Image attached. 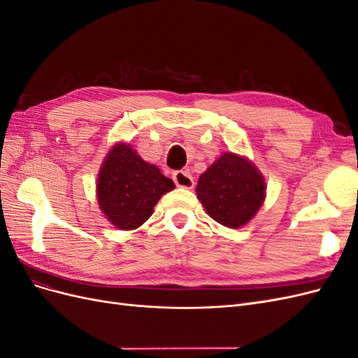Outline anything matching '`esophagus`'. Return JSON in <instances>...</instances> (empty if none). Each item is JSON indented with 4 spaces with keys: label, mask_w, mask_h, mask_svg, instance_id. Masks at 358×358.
Listing matches in <instances>:
<instances>
[{
    "label": "esophagus",
    "mask_w": 358,
    "mask_h": 358,
    "mask_svg": "<svg viewBox=\"0 0 358 358\" xmlns=\"http://www.w3.org/2000/svg\"><path fill=\"white\" fill-rule=\"evenodd\" d=\"M173 180H175V183L179 188L191 189L194 187V179L191 176V173L187 170H178L173 173Z\"/></svg>",
    "instance_id": "obj_1"
}]
</instances>
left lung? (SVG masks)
I'll return each instance as SVG.
<instances>
[{"mask_svg":"<svg viewBox=\"0 0 358 358\" xmlns=\"http://www.w3.org/2000/svg\"><path fill=\"white\" fill-rule=\"evenodd\" d=\"M196 191L212 220L241 229L263 206L266 182L251 161L227 152L200 175Z\"/></svg>","mask_w":358,"mask_h":358,"instance_id":"obj_1","label":"left lung"}]
</instances>
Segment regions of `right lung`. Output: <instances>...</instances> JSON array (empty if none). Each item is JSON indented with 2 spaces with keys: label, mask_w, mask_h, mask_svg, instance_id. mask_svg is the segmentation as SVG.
Listing matches in <instances>:
<instances>
[{
  "label": "right lung",
  "mask_w": 358,
  "mask_h": 358,
  "mask_svg": "<svg viewBox=\"0 0 358 358\" xmlns=\"http://www.w3.org/2000/svg\"><path fill=\"white\" fill-rule=\"evenodd\" d=\"M171 189L173 180L127 143L110 149L96 179L100 209L119 230H134L146 222L158 200Z\"/></svg>",
  "instance_id": "obj_1"
}]
</instances>
